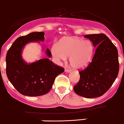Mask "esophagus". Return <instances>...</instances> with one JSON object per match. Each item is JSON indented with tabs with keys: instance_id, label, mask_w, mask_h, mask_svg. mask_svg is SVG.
Returning <instances> with one entry per match:
<instances>
[{
	"instance_id": "34e87169",
	"label": "esophagus",
	"mask_w": 124,
	"mask_h": 124,
	"mask_svg": "<svg viewBox=\"0 0 124 124\" xmlns=\"http://www.w3.org/2000/svg\"><path fill=\"white\" fill-rule=\"evenodd\" d=\"M65 72H70V70L68 68H65Z\"/></svg>"
}]
</instances>
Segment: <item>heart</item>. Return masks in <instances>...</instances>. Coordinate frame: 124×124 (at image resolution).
Masks as SVG:
<instances>
[{
  "mask_svg": "<svg viewBox=\"0 0 124 124\" xmlns=\"http://www.w3.org/2000/svg\"><path fill=\"white\" fill-rule=\"evenodd\" d=\"M93 47L90 41L70 38L61 40L52 48V55L58 61H65L69 57V62L73 68L81 69L91 63Z\"/></svg>",
  "mask_w": 124,
  "mask_h": 124,
  "instance_id": "1",
  "label": "heart"
}]
</instances>
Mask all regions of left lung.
<instances>
[{
	"label": "left lung",
	"mask_w": 124,
	"mask_h": 124,
	"mask_svg": "<svg viewBox=\"0 0 124 124\" xmlns=\"http://www.w3.org/2000/svg\"><path fill=\"white\" fill-rule=\"evenodd\" d=\"M96 51L92 62L80 71V79L73 87L75 93L86 98L102 96L111 88L119 72L118 50L104 33L87 35Z\"/></svg>",
	"instance_id": "left-lung-1"
}]
</instances>
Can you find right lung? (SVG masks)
Returning a JSON list of instances; mask_svg holds the SVG:
<instances>
[{
	"label": "right lung",
	"mask_w": 124,
	"mask_h": 124,
	"mask_svg": "<svg viewBox=\"0 0 124 124\" xmlns=\"http://www.w3.org/2000/svg\"><path fill=\"white\" fill-rule=\"evenodd\" d=\"M43 32H32L20 36L13 43L6 56V75L8 79L21 94L38 96L47 93L51 89L55 78L64 72L49 58L52 54L49 49L45 51L48 58L31 63L23 59L22 54L24 46L30 42L44 41Z\"/></svg>",
	"instance_id": "right-lung-1"
}]
</instances>
